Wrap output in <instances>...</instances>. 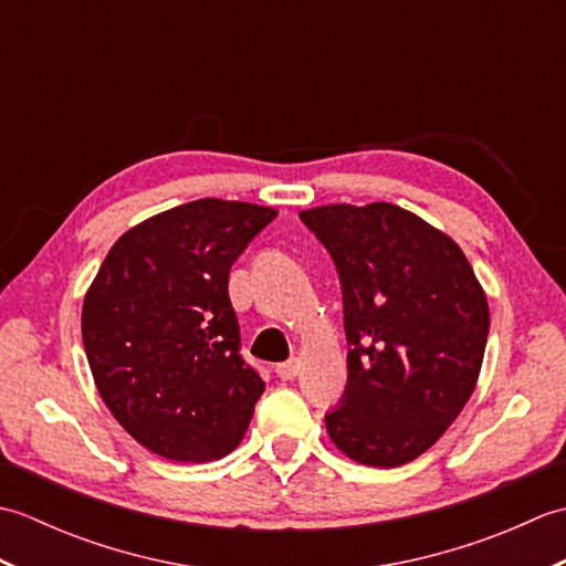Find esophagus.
Instances as JSON below:
<instances>
[{
  "mask_svg": "<svg viewBox=\"0 0 566 566\" xmlns=\"http://www.w3.org/2000/svg\"><path fill=\"white\" fill-rule=\"evenodd\" d=\"M298 371H302V363H298L296 357L286 359V363H282V365H276V375H280V379H284V381H292Z\"/></svg>",
  "mask_w": 566,
  "mask_h": 566,
  "instance_id": "obj_1",
  "label": "esophagus"
}]
</instances>
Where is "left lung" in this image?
I'll return each mask as SVG.
<instances>
[{"instance_id":"8db88e82","label":"left lung","mask_w":566,"mask_h":566,"mask_svg":"<svg viewBox=\"0 0 566 566\" xmlns=\"http://www.w3.org/2000/svg\"><path fill=\"white\" fill-rule=\"evenodd\" d=\"M338 268L347 387L326 416L367 467L413 462L462 413L482 371L489 304L454 240L396 203L298 213Z\"/></svg>"}]
</instances>
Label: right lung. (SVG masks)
Instances as JSON below:
<instances>
[{
  "instance_id": "right-lung-1",
  "label": "right lung",
  "mask_w": 566,
  "mask_h": 566,
  "mask_svg": "<svg viewBox=\"0 0 566 566\" xmlns=\"http://www.w3.org/2000/svg\"><path fill=\"white\" fill-rule=\"evenodd\" d=\"M276 216L197 199L150 216L112 245L84 294L82 340L112 416L172 462L233 452L264 381L240 357L228 272Z\"/></svg>"
}]
</instances>
